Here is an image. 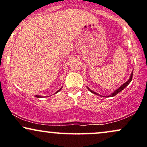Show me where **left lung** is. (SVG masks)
Wrapping results in <instances>:
<instances>
[{
	"instance_id": "obj_1",
	"label": "left lung",
	"mask_w": 147,
	"mask_h": 147,
	"mask_svg": "<svg viewBox=\"0 0 147 147\" xmlns=\"http://www.w3.org/2000/svg\"><path fill=\"white\" fill-rule=\"evenodd\" d=\"M132 76H133V71L131 72V75H130V77H129V79H128V81H126V82H125V83H123V84L121 86H120L119 87L118 89H117L116 90H115L114 92H113L112 93V94H111V95H109V96H102V95H100V94H98V93H96V92H94V91H93V90H90V89L88 87H87V90H88L89 91H90V92H92V93H93V94H96V95H98V96H102V97H105V98H107V97H113V96H116L117 94H119V93L120 92H121V91L123 90V89L125 88V87H127V85L129 84V83H130L131 81V79H132Z\"/></svg>"
}]
</instances>
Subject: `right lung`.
Returning <instances> with one entry per match:
<instances>
[{
	"label": "right lung",
	"instance_id": "1",
	"mask_svg": "<svg viewBox=\"0 0 147 147\" xmlns=\"http://www.w3.org/2000/svg\"><path fill=\"white\" fill-rule=\"evenodd\" d=\"M62 87H61V88L60 89V90H57V92H55V94H56V93H57V92H60V91L61 90H62ZM35 97H36V98H42V96H38V95H36V96H35ZM47 97H48V96H47Z\"/></svg>",
	"mask_w": 147,
	"mask_h": 147
}]
</instances>
